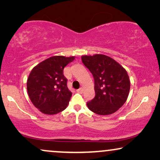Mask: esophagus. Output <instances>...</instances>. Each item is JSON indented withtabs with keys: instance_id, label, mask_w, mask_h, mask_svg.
Segmentation results:
<instances>
[{
	"instance_id": "34e87169",
	"label": "esophagus",
	"mask_w": 160,
	"mask_h": 160,
	"mask_svg": "<svg viewBox=\"0 0 160 160\" xmlns=\"http://www.w3.org/2000/svg\"><path fill=\"white\" fill-rule=\"evenodd\" d=\"M76 91H77V92H78V93H82L83 91H84V89H83V87H81V88L77 89Z\"/></svg>"
}]
</instances>
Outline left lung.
Wrapping results in <instances>:
<instances>
[{
  "instance_id": "obj_1",
  "label": "left lung",
  "mask_w": 160,
  "mask_h": 160,
  "mask_svg": "<svg viewBox=\"0 0 160 160\" xmlns=\"http://www.w3.org/2000/svg\"><path fill=\"white\" fill-rule=\"evenodd\" d=\"M82 60L95 79V97L87 107L99 115L116 112L128 99L130 82L128 72L110 57L97 54L83 55Z\"/></svg>"
}]
</instances>
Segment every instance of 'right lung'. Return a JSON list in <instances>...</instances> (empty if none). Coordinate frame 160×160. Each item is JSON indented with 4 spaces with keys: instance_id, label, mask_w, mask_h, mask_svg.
Instances as JSON below:
<instances>
[{
    "instance_id": "1",
    "label": "right lung",
    "mask_w": 160,
    "mask_h": 160,
    "mask_svg": "<svg viewBox=\"0 0 160 160\" xmlns=\"http://www.w3.org/2000/svg\"><path fill=\"white\" fill-rule=\"evenodd\" d=\"M75 57L53 56L32 69L27 89L32 104L41 112L54 115L67 108L72 92L67 87L63 69Z\"/></svg>"
}]
</instances>
